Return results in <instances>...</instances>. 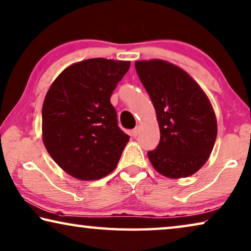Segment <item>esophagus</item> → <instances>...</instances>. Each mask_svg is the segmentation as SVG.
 <instances>
[{"label":"esophagus","mask_w":251,"mask_h":251,"mask_svg":"<svg viewBox=\"0 0 251 251\" xmlns=\"http://www.w3.org/2000/svg\"><path fill=\"white\" fill-rule=\"evenodd\" d=\"M140 130H141V127H140V126H136V127H135V128L133 129V132H132L134 136H137V135L140 134Z\"/></svg>","instance_id":"34e87169"}]
</instances>
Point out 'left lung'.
<instances>
[{"mask_svg": "<svg viewBox=\"0 0 251 251\" xmlns=\"http://www.w3.org/2000/svg\"><path fill=\"white\" fill-rule=\"evenodd\" d=\"M135 68L160 126V143L147 153L153 168L170 178L192 176L208 161L217 138L211 102L193 78L173 63L141 60Z\"/></svg>", "mask_w": 251, "mask_h": 251, "instance_id": "left-lung-1", "label": "left lung"}]
</instances>
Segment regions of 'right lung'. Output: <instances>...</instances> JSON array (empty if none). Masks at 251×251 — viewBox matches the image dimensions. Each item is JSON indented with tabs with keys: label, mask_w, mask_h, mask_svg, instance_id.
I'll return each instance as SVG.
<instances>
[{
	"label": "right lung",
	"mask_w": 251,
	"mask_h": 251,
	"mask_svg": "<svg viewBox=\"0 0 251 251\" xmlns=\"http://www.w3.org/2000/svg\"><path fill=\"white\" fill-rule=\"evenodd\" d=\"M129 66V61L87 59L66 68L48 90L43 144L53 161L78 180H98L113 172L129 140L109 100Z\"/></svg>",
	"instance_id": "right-lung-1"
}]
</instances>
